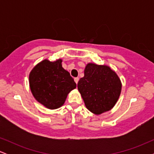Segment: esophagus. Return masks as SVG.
<instances>
[{"mask_svg":"<svg viewBox=\"0 0 154 154\" xmlns=\"http://www.w3.org/2000/svg\"><path fill=\"white\" fill-rule=\"evenodd\" d=\"M78 81H79V77H75V82H76V84H77Z\"/></svg>","mask_w":154,"mask_h":154,"instance_id":"34e87169","label":"esophagus"}]
</instances>
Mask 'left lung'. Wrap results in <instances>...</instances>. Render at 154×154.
Listing matches in <instances>:
<instances>
[{
	"label": "left lung",
	"mask_w": 154,
	"mask_h": 154,
	"mask_svg": "<svg viewBox=\"0 0 154 154\" xmlns=\"http://www.w3.org/2000/svg\"><path fill=\"white\" fill-rule=\"evenodd\" d=\"M77 88L85 106L95 114L111 110L119 98L122 83L116 72L106 65L89 63Z\"/></svg>",
	"instance_id": "left-lung-1"
}]
</instances>
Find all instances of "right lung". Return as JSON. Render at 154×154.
<instances>
[{
	"label": "right lung",
	"mask_w": 154,
	"mask_h": 154,
	"mask_svg": "<svg viewBox=\"0 0 154 154\" xmlns=\"http://www.w3.org/2000/svg\"><path fill=\"white\" fill-rule=\"evenodd\" d=\"M62 60L45 59L32 69L29 76V87L39 103L50 109L61 107L76 83L61 65Z\"/></svg>",
	"instance_id": "add662e5"
}]
</instances>
